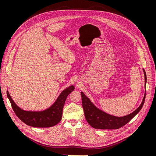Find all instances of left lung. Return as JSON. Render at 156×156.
Here are the masks:
<instances>
[{
	"label": "left lung",
	"mask_w": 156,
	"mask_h": 156,
	"mask_svg": "<svg viewBox=\"0 0 156 156\" xmlns=\"http://www.w3.org/2000/svg\"><path fill=\"white\" fill-rule=\"evenodd\" d=\"M145 86L147 82L146 74L143 69ZM82 104L85 119L90 126L98 129H118L125 125L130 122L141 110L145 101L146 92L142 102L139 108L132 113L123 117H117L106 113L97 107L91 102V101L81 92Z\"/></svg>",
	"instance_id": "8db88e82"
}]
</instances>
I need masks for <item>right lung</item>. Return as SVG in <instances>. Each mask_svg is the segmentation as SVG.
<instances>
[{
    "label": "right lung",
    "instance_id": "1",
    "mask_svg": "<svg viewBox=\"0 0 156 156\" xmlns=\"http://www.w3.org/2000/svg\"><path fill=\"white\" fill-rule=\"evenodd\" d=\"M70 86L64 90L48 109L41 112L26 111L18 107L7 91V95L16 116L24 123L35 127H50L56 125L62 119V109L68 95L74 90Z\"/></svg>",
    "mask_w": 156,
    "mask_h": 156
}]
</instances>
